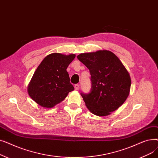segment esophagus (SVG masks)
<instances>
[{"instance_id": "esophagus-1", "label": "esophagus", "mask_w": 158, "mask_h": 158, "mask_svg": "<svg viewBox=\"0 0 158 158\" xmlns=\"http://www.w3.org/2000/svg\"><path fill=\"white\" fill-rule=\"evenodd\" d=\"M79 87H80L79 84H76V85H74V88H75V89H76V90H78Z\"/></svg>"}]
</instances>
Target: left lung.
I'll list each match as a JSON object with an SVG mask.
<instances>
[{"label": "left lung", "instance_id": "left-lung-1", "mask_svg": "<svg viewBox=\"0 0 158 158\" xmlns=\"http://www.w3.org/2000/svg\"><path fill=\"white\" fill-rule=\"evenodd\" d=\"M77 57L91 75L89 92L81 93L86 107L97 116L109 115L126 101L129 94V72L118 57L106 50L81 54Z\"/></svg>", "mask_w": 158, "mask_h": 158}]
</instances>
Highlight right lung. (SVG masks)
I'll list each match as a JSON object with an SVG mask.
<instances>
[{"label":"right lung","instance_id":"add662e5","mask_svg":"<svg viewBox=\"0 0 158 158\" xmlns=\"http://www.w3.org/2000/svg\"><path fill=\"white\" fill-rule=\"evenodd\" d=\"M76 55L52 53L38 66L28 86L31 98L40 106L51 108L74 89L66 71Z\"/></svg>","mask_w":158,"mask_h":158}]
</instances>
